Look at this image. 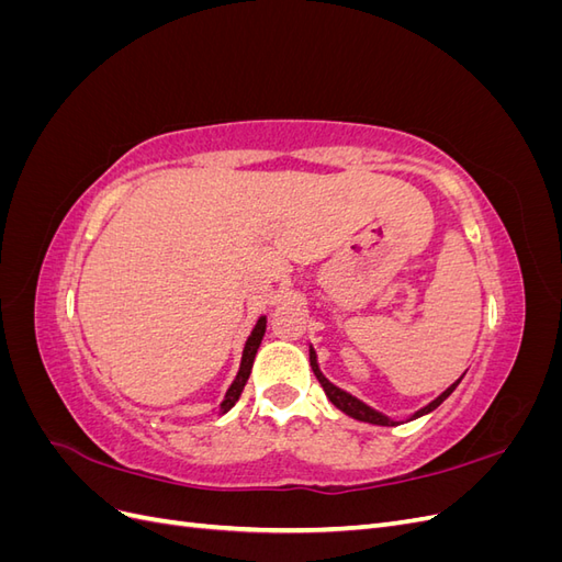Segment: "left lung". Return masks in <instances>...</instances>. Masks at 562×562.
<instances>
[{"instance_id":"1","label":"left lung","mask_w":562,"mask_h":562,"mask_svg":"<svg viewBox=\"0 0 562 562\" xmlns=\"http://www.w3.org/2000/svg\"><path fill=\"white\" fill-rule=\"evenodd\" d=\"M310 363H312V370H314V375H316V380L321 382V386H323V391H326V396L330 398V403L335 405V407H339V411H342L345 415H349V417H353V419H359V422H368V424H380V427H396L398 422H394V419H389L386 415H382V413H378V411H372L370 405H366L363 401H359L356 396H351V394H347L345 389H339V386H335L333 382H328L326 380V375H323V372L318 370V363H316V351L310 347ZM462 382V378H459L454 384H450L443 394H440L438 398H434L429 405H424L422 411H417L411 419H417V417H422V415H427V413H431V411H436V407L443 403L452 391L457 389V384Z\"/></svg>"}]
</instances>
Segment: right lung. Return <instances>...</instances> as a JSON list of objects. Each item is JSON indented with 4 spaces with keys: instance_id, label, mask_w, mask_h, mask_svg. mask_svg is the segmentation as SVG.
<instances>
[{
    "instance_id": "obj_1",
    "label": "right lung",
    "mask_w": 562,
    "mask_h": 562,
    "mask_svg": "<svg viewBox=\"0 0 562 562\" xmlns=\"http://www.w3.org/2000/svg\"><path fill=\"white\" fill-rule=\"evenodd\" d=\"M265 330H267V316H260L258 323H255L252 333L248 335L246 339V347H244V356H241V366H239V372H236V378L232 382V386L227 389V394L223 398V403H220V415H225L227 411H232L234 403L239 401L241 391L250 378V368H252V361H255V353H258L260 349V342L265 337Z\"/></svg>"
}]
</instances>
